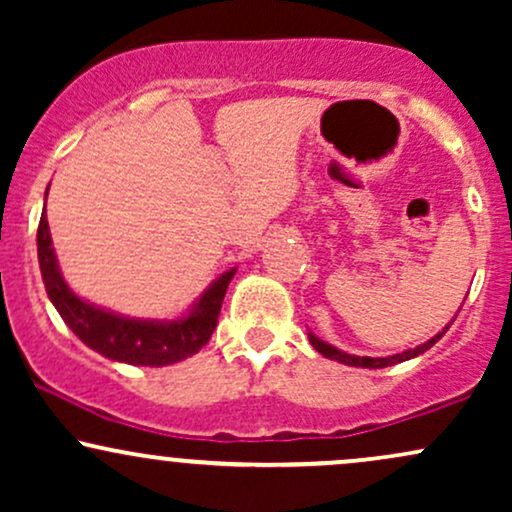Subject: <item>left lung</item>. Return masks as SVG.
Here are the masks:
<instances>
[{"label":"left lung","instance_id":"1","mask_svg":"<svg viewBox=\"0 0 512 512\" xmlns=\"http://www.w3.org/2000/svg\"><path fill=\"white\" fill-rule=\"evenodd\" d=\"M450 327V325H448ZM448 327H445L443 332H438L436 337L428 339L426 344L416 346V349H407L402 351V354H395V356H387V358H370V356H354V354H344V351H339L337 346L322 342V339H317L315 334H308L310 337V344L315 346V351H320L325 358H332V361H339V363H346V366H356V368H387V366H395V363H402V361H409V358L424 354V351L431 349L433 344L438 342L440 337H443L445 332H448Z\"/></svg>","mask_w":512,"mask_h":512}]
</instances>
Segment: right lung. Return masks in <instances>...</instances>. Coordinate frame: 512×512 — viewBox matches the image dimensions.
I'll use <instances>...</instances> for the list:
<instances>
[{
    "mask_svg": "<svg viewBox=\"0 0 512 512\" xmlns=\"http://www.w3.org/2000/svg\"><path fill=\"white\" fill-rule=\"evenodd\" d=\"M38 260L45 291H48L52 305L81 342L101 356L113 358V361L156 368L170 366V363H178L182 358L197 354L209 342L211 332L216 330V322H219L223 296H226L228 284L236 274V269H231V272L219 276L207 293L199 298L190 315L173 322H146L129 320V317L96 308V305L81 301L69 289L60 269H57L45 209L38 223Z\"/></svg>",
    "mask_w": 512,
    "mask_h": 512,
    "instance_id": "add662e5",
    "label": "right lung"
}]
</instances>
